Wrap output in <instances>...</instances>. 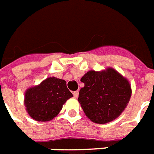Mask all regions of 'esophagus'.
Listing matches in <instances>:
<instances>
[{
    "instance_id": "esophagus-1",
    "label": "esophagus",
    "mask_w": 154,
    "mask_h": 154,
    "mask_svg": "<svg viewBox=\"0 0 154 154\" xmlns=\"http://www.w3.org/2000/svg\"><path fill=\"white\" fill-rule=\"evenodd\" d=\"M78 95H79V92L78 91L73 92V96H74V97H78Z\"/></svg>"
}]
</instances>
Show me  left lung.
<instances>
[{
	"label": "left lung",
	"instance_id": "obj_1",
	"mask_svg": "<svg viewBox=\"0 0 154 154\" xmlns=\"http://www.w3.org/2000/svg\"><path fill=\"white\" fill-rule=\"evenodd\" d=\"M85 86L78 101L85 115L97 124H105L121 115L131 97L129 82L112 68L89 71L82 77Z\"/></svg>",
	"mask_w": 154,
	"mask_h": 154
}]
</instances>
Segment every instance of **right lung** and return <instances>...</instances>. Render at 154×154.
<instances>
[{
    "instance_id": "right-lung-1",
    "label": "right lung",
    "mask_w": 154,
    "mask_h": 154,
    "mask_svg": "<svg viewBox=\"0 0 154 154\" xmlns=\"http://www.w3.org/2000/svg\"><path fill=\"white\" fill-rule=\"evenodd\" d=\"M72 97L65 80L49 77L39 85L26 90L25 105L32 118L38 122H48L60 112L62 105Z\"/></svg>"
}]
</instances>
